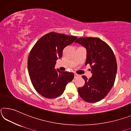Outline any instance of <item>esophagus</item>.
<instances>
[{
  "mask_svg": "<svg viewBox=\"0 0 131 131\" xmlns=\"http://www.w3.org/2000/svg\"><path fill=\"white\" fill-rule=\"evenodd\" d=\"M80 77V75H79L78 74H74V78H77V77Z\"/></svg>",
  "mask_w": 131,
  "mask_h": 131,
  "instance_id": "1",
  "label": "esophagus"
}]
</instances>
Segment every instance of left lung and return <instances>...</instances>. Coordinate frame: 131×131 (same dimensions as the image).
Masks as SVG:
<instances>
[{
    "label": "left lung",
    "instance_id": "8db88e82",
    "mask_svg": "<svg viewBox=\"0 0 131 131\" xmlns=\"http://www.w3.org/2000/svg\"><path fill=\"white\" fill-rule=\"evenodd\" d=\"M75 43L86 50L85 65L90 64L92 74L89 79L82 76L85 85L78 89L79 95L87 102L100 101L110 92L115 80L117 65L114 53L106 42L98 38H80Z\"/></svg>",
    "mask_w": 131,
    "mask_h": 131
}]
</instances>
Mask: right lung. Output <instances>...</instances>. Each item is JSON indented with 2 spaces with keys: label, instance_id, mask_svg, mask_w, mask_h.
<instances>
[{
  "label": "right lung",
  "instance_id": "1",
  "mask_svg": "<svg viewBox=\"0 0 131 131\" xmlns=\"http://www.w3.org/2000/svg\"><path fill=\"white\" fill-rule=\"evenodd\" d=\"M77 39L75 36L50 32L40 38L31 50L28 60L30 79L36 91L43 97L53 99L61 95L73 80L72 72L61 71L54 67L64 49Z\"/></svg>",
  "mask_w": 131,
  "mask_h": 131
}]
</instances>
